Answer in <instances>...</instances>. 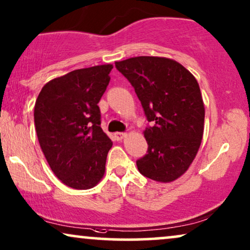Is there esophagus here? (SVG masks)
I'll list each match as a JSON object with an SVG mask.
<instances>
[{
	"label": "esophagus",
	"mask_w": 250,
	"mask_h": 250,
	"mask_svg": "<svg viewBox=\"0 0 250 250\" xmlns=\"http://www.w3.org/2000/svg\"><path fill=\"white\" fill-rule=\"evenodd\" d=\"M125 136H127L125 132H115V134H114V137L118 139V141H122V139L125 138Z\"/></svg>",
	"instance_id": "obj_1"
}]
</instances>
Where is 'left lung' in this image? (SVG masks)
<instances>
[{
    "label": "left lung",
    "mask_w": 250,
    "mask_h": 250,
    "mask_svg": "<svg viewBox=\"0 0 250 250\" xmlns=\"http://www.w3.org/2000/svg\"><path fill=\"white\" fill-rule=\"evenodd\" d=\"M115 67L134 86L152 127L144 130L147 154L137 160L142 175L170 183L184 175L200 148L205 105L197 79L174 59L128 58Z\"/></svg>",
    "instance_id": "obj_1"
}]
</instances>
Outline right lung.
I'll return each instance as SVG.
<instances>
[{
	"label": "right lung",
	"instance_id": "add662e5",
	"mask_svg": "<svg viewBox=\"0 0 250 250\" xmlns=\"http://www.w3.org/2000/svg\"><path fill=\"white\" fill-rule=\"evenodd\" d=\"M113 65L75 69L45 83L34 107L39 143L62 183L89 189L104 177L113 143L101 127L98 103Z\"/></svg>",
	"mask_w": 250,
	"mask_h": 250
}]
</instances>
